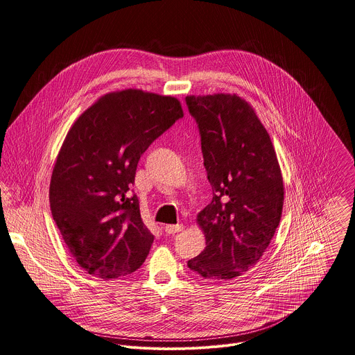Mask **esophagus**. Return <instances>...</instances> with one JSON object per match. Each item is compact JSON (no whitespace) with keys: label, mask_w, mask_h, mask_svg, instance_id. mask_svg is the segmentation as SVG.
<instances>
[{"label":"esophagus","mask_w":355,"mask_h":355,"mask_svg":"<svg viewBox=\"0 0 355 355\" xmlns=\"http://www.w3.org/2000/svg\"><path fill=\"white\" fill-rule=\"evenodd\" d=\"M182 229H184L182 225H166L164 226V230L167 234H175V233L181 232Z\"/></svg>","instance_id":"esophagus-1"}]
</instances>
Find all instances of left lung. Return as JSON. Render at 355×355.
Returning <instances> with one entry per match:
<instances>
[{
	"label": "left lung",
	"mask_w": 355,
	"mask_h": 355,
	"mask_svg": "<svg viewBox=\"0 0 355 355\" xmlns=\"http://www.w3.org/2000/svg\"><path fill=\"white\" fill-rule=\"evenodd\" d=\"M200 132L212 202L196 216L207 247L188 267L229 281L254 267L268 248L284 207V180L271 137L237 94L188 95Z\"/></svg>",
	"instance_id": "obj_1"
}]
</instances>
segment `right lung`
Listing matches in <instances>:
<instances>
[{
  "label": "right lung",
  "instance_id": "1",
  "mask_svg": "<svg viewBox=\"0 0 355 355\" xmlns=\"http://www.w3.org/2000/svg\"><path fill=\"white\" fill-rule=\"evenodd\" d=\"M182 116L175 96L128 88L99 96L67 132L49 202L71 257L89 275L115 279L144 263L155 236L130 185L140 156Z\"/></svg>",
  "mask_w": 355,
  "mask_h": 355
}]
</instances>
